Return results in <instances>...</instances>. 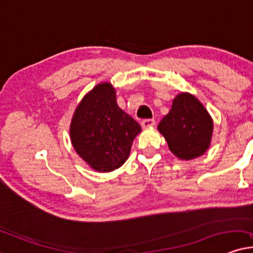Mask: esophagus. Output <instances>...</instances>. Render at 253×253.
I'll use <instances>...</instances> for the list:
<instances>
[{
    "mask_svg": "<svg viewBox=\"0 0 253 253\" xmlns=\"http://www.w3.org/2000/svg\"><path fill=\"white\" fill-rule=\"evenodd\" d=\"M141 126L143 129H149V127L155 126V121L154 120H144V121H142Z\"/></svg>",
    "mask_w": 253,
    "mask_h": 253,
    "instance_id": "esophagus-1",
    "label": "esophagus"
}]
</instances>
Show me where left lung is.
I'll list each match as a JSON object with an SVG mask.
<instances>
[{"label":"left lung","instance_id":"obj_1","mask_svg":"<svg viewBox=\"0 0 253 253\" xmlns=\"http://www.w3.org/2000/svg\"><path fill=\"white\" fill-rule=\"evenodd\" d=\"M158 131L178 160L191 161L208 151L213 121L195 95L180 92L173 98L169 114L158 124Z\"/></svg>","mask_w":253,"mask_h":253}]
</instances>
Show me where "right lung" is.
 <instances>
[{
  "label": "right lung",
  "instance_id": "right-lung-1",
  "mask_svg": "<svg viewBox=\"0 0 253 253\" xmlns=\"http://www.w3.org/2000/svg\"><path fill=\"white\" fill-rule=\"evenodd\" d=\"M141 131V126L117 105L112 84L102 82L81 99L69 133L76 154L91 169L110 172L126 163Z\"/></svg>",
  "mask_w": 253,
  "mask_h": 253
}]
</instances>
